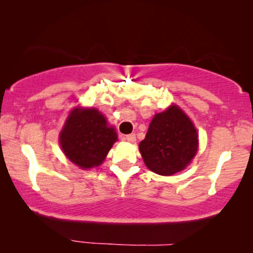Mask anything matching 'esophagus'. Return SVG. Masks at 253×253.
<instances>
[{"instance_id": "obj_1", "label": "esophagus", "mask_w": 253, "mask_h": 253, "mask_svg": "<svg viewBox=\"0 0 253 253\" xmlns=\"http://www.w3.org/2000/svg\"><path fill=\"white\" fill-rule=\"evenodd\" d=\"M124 139L129 143H134L136 141V134H127V136L124 137Z\"/></svg>"}]
</instances>
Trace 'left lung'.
<instances>
[{"label":"left lung","instance_id":"left-lung-1","mask_svg":"<svg viewBox=\"0 0 253 253\" xmlns=\"http://www.w3.org/2000/svg\"><path fill=\"white\" fill-rule=\"evenodd\" d=\"M139 151L146 167L155 174L170 176L185 169L198 151V133L178 106L155 114Z\"/></svg>","mask_w":253,"mask_h":253}]
</instances>
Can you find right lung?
Returning a JSON list of instances; mask_svg holds the SVG:
<instances>
[{
	"instance_id": "1",
	"label": "right lung",
	"mask_w": 253,
	"mask_h": 253,
	"mask_svg": "<svg viewBox=\"0 0 253 253\" xmlns=\"http://www.w3.org/2000/svg\"><path fill=\"white\" fill-rule=\"evenodd\" d=\"M116 140L115 129L95 108L76 107L60 132V145L65 157L82 169L101 165Z\"/></svg>"
}]
</instances>
